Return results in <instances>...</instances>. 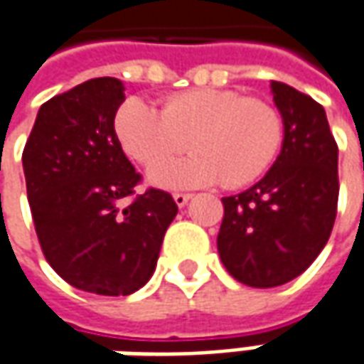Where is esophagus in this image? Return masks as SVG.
<instances>
[{
  "mask_svg": "<svg viewBox=\"0 0 364 364\" xmlns=\"http://www.w3.org/2000/svg\"><path fill=\"white\" fill-rule=\"evenodd\" d=\"M173 199H175L177 207H185L191 199V193H173Z\"/></svg>",
  "mask_w": 364,
  "mask_h": 364,
  "instance_id": "1",
  "label": "esophagus"
}]
</instances>
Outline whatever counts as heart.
Returning <instances> with one entry per match:
<instances>
[{"label": "heart", "mask_w": 364, "mask_h": 364, "mask_svg": "<svg viewBox=\"0 0 364 364\" xmlns=\"http://www.w3.org/2000/svg\"><path fill=\"white\" fill-rule=\"evenodd\" d=\"M114 132L139 165H159L151 169L149 181L165 189L221 181L225 187L250 185L272 167L284 141L282 117L269 102L220 88L177 92L163 102L161 112L129 98L117 110ZM187 142L194 155L168 164Z\"/></svg>", "instance_id": "heart-1"}]
</instances>
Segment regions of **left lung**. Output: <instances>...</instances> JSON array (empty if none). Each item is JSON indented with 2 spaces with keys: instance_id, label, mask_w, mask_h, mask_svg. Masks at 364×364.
Returning <instances> with one entry per match:
<instances>
[{
  "instance_id": "left-lung-1",
  "label": "left lung",
  "mask_w": 364,
  "mask_h": 364,
  "mask_svg": "<svg viewBox=\"0 0 364 364\" xmlns=\"http://www.w3.org/2000/svg\"><path fill=\"white\" fill-rule=\"evenodd\" d=\"M282 151L244 193L223 197L218 250L235 280L274 288L294 280L331 237L338 203V146L314 98L272 82Z\"/></svg>"
}]
</instances>
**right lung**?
<instances>
[{
	"label": "right lung",
	"mask_w": 364,
	"mask_h": 364,
	"mask_svg": "<svg viewBox=\"0 0 364 364\" xmlns=\"http://www.w3.org/2000/svg\"><path fill=\"white\" fill-rule=\"evenodd\" d=\"M119 78H92L44 102L23 149L33 225L46 259L74 288L129 296L153 276L177 205L134 193L141 175L114 132Z\"/></svg>",
	"instance_id": "add662e5"
}]
</instances>
